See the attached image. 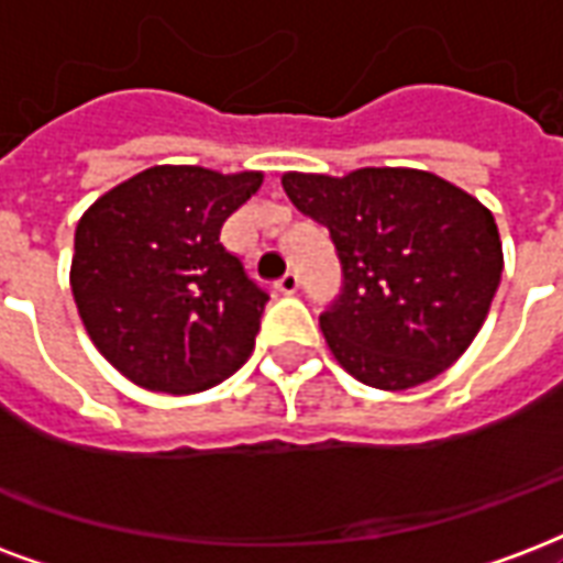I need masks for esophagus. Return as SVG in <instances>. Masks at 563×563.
<instances>
[{
    "mask_svg": "<svg viewBox=\"0 0 563 563\" xmlns=\"http://www.w3.org/2000/svg\"><path fill=\"white\" fill-rule=\"evenodd\" d=\"M298 289H301V277H298L295 271H286L280 280H277V292L295 295V292H298Z\"/></svg>",
    "mask_w": 563,
    "mask_h": 563,
    "instance_id": "obj_1",
    "label": "esophagus"
}]
</instances>
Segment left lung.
I'll return each instance as SVG.
<instances>
[{
	"mask_svg": "<svg viewBox=\"0 0 563 563\" xmlns=\"http://www.w3.org/2000/svg\"><path fill=\"white\" fill-rule=\"evenodd\" d=\"M283 190L328 227L343 265V289L319 324L345 373L378 390H406L472 345L504 268L489 208L402 166L343 178L286 173Z\"/></svg>",
	"mask_w": 563,
	"mask_h": 563,
	"instance_id": "1",
	"label": "left lung"
}]
</instances>
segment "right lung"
<instances>
[{"label":"right lung","instance_id":"1","mask_svg":"<svg viewBox=\"0 0 563 563\" xmlns=\"http://www.w3.org/2000/svg\"><path fill=\"white\" fill-rule=\"evenodd\" d=\"M260 185L262 173L152 166L80 218L70 292L91 343L133 385L199 394L247 361L268 292L220 227Z\"/></svg>","mask_w":563,"mask_h":563}]
</instances>
